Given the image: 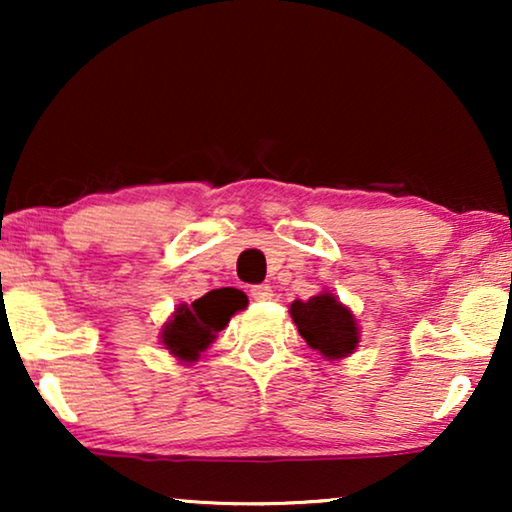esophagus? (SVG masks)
I'll return each instance as SVG.
<instances>
[{"label": "esophagus", "instance_id": "34e87169", "mask_svg": "<svg viewBox=\"0 0 512 512\" xmlns=\"http://www.w3.org/2000/svg\"><path fill=\"white\" fill-rule=\"evenodd\" d=\"M249 296L258 300V303H265V300L272 298V289L268 284H256V286H251V289H249Z\"/></svg>", "mask_w": 512, "mask_h": 512}]
</instances>
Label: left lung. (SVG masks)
<instances>
[{"label": "left lung", "instance_id": "8db88e82", "mask_svg": "<svg viewBox=\"0 0 512 512\" xmlns=\"http://www.w3.org/2000/svg\"><path fill=\"white\" fill-rule=\"evenodd\" d=\"M289 312L298 333L324 359H345L359 347V324L333 293L324 291L310 300H293Z\"/></svg>", "mask_w": 512, "mask_h": 512}]
</instances>
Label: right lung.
<instances>
[{
	"label": "right lung",
	"instance_id": "obj_1",
	"mask_svg": "<svg viewBox=\"0 0 512 512\" xmlns=\"http://www.w3.org/2000/svg\"><path fill=\"white\" fill-rule=\"evenodd\" d=\"M247 296L240 289H214L193 303L179 305L163 326L160 342L179 361L193 363L212 345L216 335L228 326L230 317L247 307Z\"/></svg>",
	"mask_w": 512,
	"mask_h": 512
}]
</instances>
